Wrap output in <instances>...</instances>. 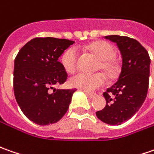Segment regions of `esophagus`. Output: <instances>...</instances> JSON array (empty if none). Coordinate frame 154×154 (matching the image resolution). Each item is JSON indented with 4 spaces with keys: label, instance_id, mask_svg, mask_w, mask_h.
I'll return each mask as SVG.
<instances>
[{
    "label": "esophagus",
    "instance_id": "1",
    "mask_svg": "<svg viewBox=\"0 0 154 154\" xmlns=\"http://www.w3.org/2000/svg\"><path fill=\"white\" fill-rule=\"evenodd\" d=\"M84 92H85V94H87V96L89 99H93V98H94L95 96H96V94L89 93V92H87V91H84Z\"/></svg>",
    "mask_w": 154,
    "mask_h": 154
}]
</instances>
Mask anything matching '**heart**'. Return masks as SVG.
<instances>
[{
  "label": "heart",
  "mask_w": 154,
  "mask_h": 154,
  "mask_svg": "<svg viewBox=\"0 0 154 154\" xmlns=\"http://www.w3.org/2000/svg\"><path fill=\"white\" fill-rule=\"evenodd\" d=\"M100 60L98 67L102 69L110 77H114L119 72L117 63L112 60L115 51L112 46L104 41L94 42L88 47ZM78 51L75 47L69 48L61 56V63L65 70L69 73H73L77 69ZM106 82V77L101 72L88 74L84 72L77 73L70 79V84L72 87L80 88L84 91H94L102 87Z\"/></svg>",
  "instance_id": "heart-1"
}]
</instances>
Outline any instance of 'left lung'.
<instances>
[{"mask_svg":"<svg viewBox=\"0 0 154 154\" xmlns=\"http://www.w3.org/2000/svg\"><path fill=\"white\" fill-rule=\"evenodd\" d=\"M115 42L121 55L122 67L118 81L104 92L105 108L96 112L102 122L119 125L140 109L146 97L150 74V57L138 41L124 35H106Z\"/></svg>","mask_w":154,"mask_h":154,"instance_id":"left-lung-1","label":"left lung"}]
</instances>
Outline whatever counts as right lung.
Returning <instances> with one entry per match:
<instances>
[{
	"label": "right lung",
	"instance_id": "add662e5",
	"mask_svg": "<svg viewBox=\"0 0 154 154\" xmlns=\"http://www.w3.org/2000/svg\"><path fill=\"white\" fill-rule=\"evenodd\" d=\"M73 43L67 39L35 37L15 58L14 95L23 113L36 125L57 123L69 108L76 89L53 86L66 81V72L58 60Z\"/></svg>",
	"mask_w": 154,
	"mask_h": 154
}]
</instances>
